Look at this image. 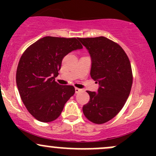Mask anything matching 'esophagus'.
Masks as SVG:
<instances>
[{"mask_svg": "<svg viewBox=\"0 0 156 156\" xmlns=\"http://www.w3.org/2000/svg\"><path fill=\"white\" fill-rule=\"evenodd\" d=\"M75 93H76V94H78V93L81 92V90L79 89V88H78V87H75Z\"/></svg>", "mask_w": 156, "mask_h": 156, "instance_id": "obj_1", "label": "esophagus"}]
</instances>
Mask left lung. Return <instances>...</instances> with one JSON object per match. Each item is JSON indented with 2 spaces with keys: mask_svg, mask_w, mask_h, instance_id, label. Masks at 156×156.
<instances>
[{
  "mask_svg": "<svg viewBox=\"0 0 156 156\" xmlns=\"http://www.w3.org/2000/svg\"><path fill=\"white\" fill-rule=\"evenodd\" d=\"M78 40L90 55V76L100 85L97 93L87 91L90 101L83 112L93 123H106L122 110L129 97L133 83L130 60L122 47L107 37Z\"/></svg>",
  "mask_w": 156,
  "mask_h": 156,
  "instance_id": "obj_1",
  "label": "left lung"
}]
</instances>
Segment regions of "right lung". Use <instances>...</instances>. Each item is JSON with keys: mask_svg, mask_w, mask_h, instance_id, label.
<instances>
[{"mask_svg": "<svg viewBox=\"0 0 156 156\" xmlns=\"http://www.w3.org/2000/svg\"><path fill=\"white\" fill-rule=\"evenodd\" d=\"M82 48L78 38L47 36L30 45L22 55L16 85L25 106L39 122L56 120L75 94L73 86L60 85L55 78L64 56Z\"/></svg>", "mask_w": 156, "mask_h": 156, "instance_id": "1", "label": "right lung"}]
</instances>
